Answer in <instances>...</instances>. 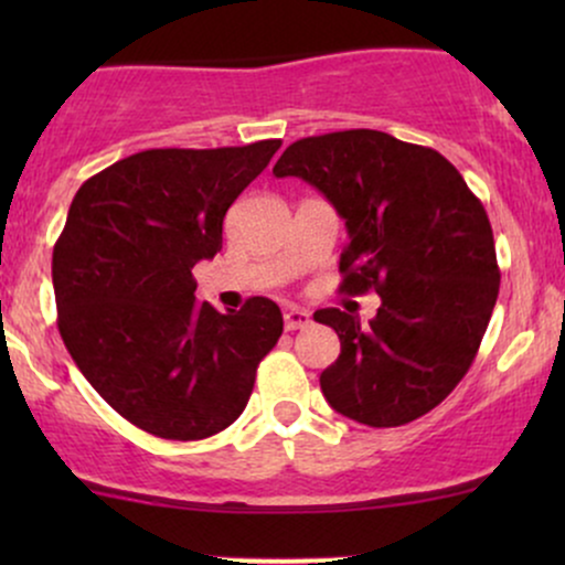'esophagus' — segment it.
Listing matches in <instances>:
<instances>
[{
  "label": "esophagus",
  "mask_w": 565,
  "mask_h": 565,
  "mask_svg": "<svg viewBox=\"0 0 565 565\" xmlns=\"http://www.w3.org/2000/svg\"><path fill=\"white\" fill-rule=\"evenodd\" d=\"M284 327H287V332H297V329L310 327V313L302 308H287L284 310Z\"/></svg>",
  "instance_id": "esophagus-1"
}]
</instances>
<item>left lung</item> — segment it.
<instances>
[{
    "label": "left lung",
    "instance_id": "1",
    "mask_svg": "<svg viewBox=\"0 0 565 565\" xmlns=\"http://www.w3.org/2000/svg\"><path fill=\"white\" fill-rule=\"evenodd\" d=\"M276 178L316 185L345 220L340 291H377L369 323L340 308L313 319L340 337L321 391L342 417L398 427L436 408L468 374L499 295L489 215L438 151L377 129L291 142Z\"/></svg>",
    "mask_w": 565,
    "mask_h": 565
}]
</instances>
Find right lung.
I'll return each instance as SVG.
<instances>
[{"label": "right lung", "mask_w": 565, "mask_h": 565, "mask_svg": "<svg viewBox=\"0 0 565 565\" xmlns=\"http://www.w3.org/2000/svg\"><path fill=\"white\" fill-rule=\"evenodd\" d=\"M281 140L151 148L84 180L53 249L57 329L89 385L127 423L201 440L238 419L281 310L196 302L191 268L223 249V217Z\"/></svg>", "instance_id": "right-lung-1"}]
</instances>
